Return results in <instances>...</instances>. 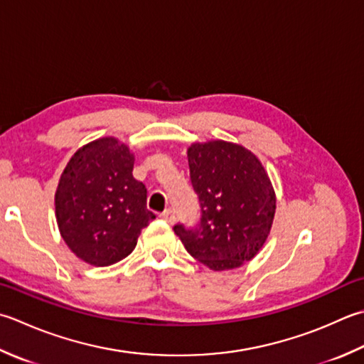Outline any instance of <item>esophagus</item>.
Returning <instances> with one entry per match:
<instances>
[{"label":"esophagus","instance_id":"obj_1","mask_svg":"<svg viewBox=\"0 0 364 364\" xmlns=\"http://www.w3.org/2000/svg\"><path fill=\"white\" fill-rule=\"evenodd\" d=\"M162 220H166L168 224H173L175 223V210L173 208H167L166 211L161 213L159 216Z\"/></svg>","mask_w":364,"mask_h":364}]
</instances>
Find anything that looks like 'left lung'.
<instances>
[{"mask_svg": "<svg viewBox=\"0 0 364 364\" xmlns=\"http://www.w3.org/2000/svg\"><path fill=\"white\" fill-rule=\"evenodd\" d=\"M200 219L173 230L186 251L215 272L251 260L272 229L276 197L260 161L246 148L215 140L188 149Z\"/></svg>", "mask_w": 364, "mask_h": 364, "instance_id": "left-lung-1", "label": "left lung"}]
</instances>
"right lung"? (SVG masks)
Returning <instances> with one entry per match:
<instances>
[{"label":"right lung","mask_w":364,"mask_h":364,"mask_svg":"<svg viewBox=\"0 0 364 364\" xmlns=\"http://www.w3.org/2000/svg\"><path fill=\"white\" fill-rule=\"evenodd\" d=\"M134 156L117 139L91 141L70 158L55 194L56 223L78 259L107 267L127 257L156 219L146 188L132 176Z\"/></svg>","instance_id":"1"}]
</instances>
